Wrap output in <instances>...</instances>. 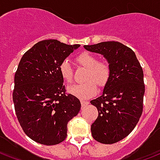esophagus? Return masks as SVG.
Returning a JSON list of instances; mask_svg holds the SVG:
<instances>
[{"label": "esophagus", "instance_id": "34e87169", "mask_svg": "<svg viewBox=\"0 0 160 160\" xmlns=\"http://www.w3.org/2000/svg\"><path fill=\"white\" fill-rule=\"evenodd\" d=\"M89 104V102L88 101H85V100H81V105H82V107H84V106H86V105H87V104Z\"/></svg>", "mask_w": 160, "mask_h": 160}]
</instances>
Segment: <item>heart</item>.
<instances>
[{"instance_id":"1","label":"heart","mask_w":160,"mask_h":160,"mask_svg":"<svg viewBox=\"0 0 160 160\" xmlns=\"http://www.w3.org/2000/svg\"><path fill=\"white\" fill-rule=\"evenodd\" d=\"M75 60L79 65L87 68L85 78L87 81L68 87V92L80 99L89 98L97 92L96 84L100 87L106 85L111 76V67L105 62H98L97 56L89 52L80 53L76 56ZM59 73L66 83L72 82L73 70L67 60L60 63Z\"/></svg>"}]
</instances>
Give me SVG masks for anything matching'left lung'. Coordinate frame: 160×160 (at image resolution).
I'll return each mask as SVG.
<instances>
[{
  "label": "left lung",
  "mask_w": 160,
  "mask_h": 160,
  "mask_svg": "<svg viewBox=\"0 0 160 160\" xmlns=\"http://www.w3.org/2000/svg\"><path fill=\"white\" fill-rule=\"evenodd\" d=\"M84 48L103 55L111 67L103 93L91 101L98 111L91 131L94 140L113 144L130 134L142 114L143 70L134 51L119 42H102Z\"/></svg>",
  "instance_id": "8db88e82"
}]
</instances>
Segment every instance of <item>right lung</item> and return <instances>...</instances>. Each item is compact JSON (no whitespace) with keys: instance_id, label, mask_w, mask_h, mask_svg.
Here are the masks:
<instances>
[{"instance_id":"obj_1","label":"right lung","mask_w":160,"mask_h":160,"mask_svg":"<svg viewBox=\"0 0 160 160\" xmlns=\"http://www.w3.org/2000/svg\"><path fill=\"white\" fill-rule=\"evenodd\" d=\"M80 46L42 40L19 62L12 100L22 129L38 143L52 146L64 141L68 122L80 111V100L66 93L59 73L60 63Z\"/></svg>"}]
</instances>
